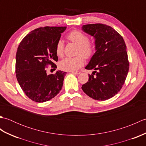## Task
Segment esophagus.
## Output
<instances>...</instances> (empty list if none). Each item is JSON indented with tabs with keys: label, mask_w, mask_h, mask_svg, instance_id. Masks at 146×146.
I'll list each match as a JSON object with an SVG mask.
<instances>
[{
	"label": "esophagus",
	"mask_w": 146,
	"mask_h": 146,
	"mask_svg": "<svg viewBox=\"0 0 146 146\" xmlns=\"http://www.w3.org/2000/svg\"><path fill=\"white\" fill-rule=\"evenodd\" d=\"M71 73L73 74H75V75H79V74L81 73L80 71H71Z\"/></svg>",
	"instance_id": "esophagus-1"
}]
</instances>
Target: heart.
Instances as JSON below:
<instances>
[{
	"instance_id": "heart-1",
	"label": "heart",
	"mask_w": 146,
	"mask_h": 146,
	"mask_svg": "<svg viewBox=\"0 0 146 146\" xmlns=\"http://www.w3.org/2000/svg\"><path fill=\"white\" fill-rule=\"evenodd\" d=\"M68 39L78 46L75 57L66 58L59 63L61 70L67 71H73L81 68L85 62V58H90L95 52V46L90 42L88 37L78 30L72 31L68 35ZM56 54L62 57L64 53V44L61 40H59L56 44Z\"/></svg>"
}]
</instances>
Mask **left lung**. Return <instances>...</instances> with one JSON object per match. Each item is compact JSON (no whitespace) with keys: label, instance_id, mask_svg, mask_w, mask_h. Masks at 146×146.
I'll return each instance as SVG.
<instances>
[{"label":"left lung","instance_id":"1","mask_svg":"<svg viewBox=\"0 0 146 146\" xmlns=\"http://www.w3.org/2000/svg\"><path fill=\"white\" fill-rule=\"evenodd\" d=\"M82 30L94 37L96 51L85 67L86 70L95 71L92 75H88V82L82 88L95 100H108L120 92L129 72V62L124 40L119 33L106 24H86L83 26Z\"/></svg>","mask_w":146,"mask_h":146}]
</instances>
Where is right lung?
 I'll use <instances>...</instances> for the list:
<instances>
[{"label": "right lung", "instance_id": "1", "mask_svg": "<svg viewBox=\"0 0 146 146\" xmlns=\"http://www.w3.org/2000/svg\"><path fill=\"white\" fill-rule=\"evenodd\" d=\"M66 27H39L24 37L18 46L15 73L19 84L31 100L36 102L50 100L60 93L66 72L57 71L47 74L48 65L54 70L58 61L56 44Z\"/></svg>", "mask_w": 146, "mask_h": 146}]
</instances>
